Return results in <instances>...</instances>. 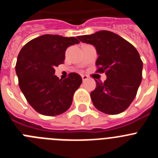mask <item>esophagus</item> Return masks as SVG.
I'll return each instance as SVG.
<instances>
[{
    "instance_id": "34e87169",
    "label": "esophagus",
    "mask_w": 158,
    "mask_h": 158,
    "mask_svg": "<svg viewBox=\"0 0 158 158\" xmlns=\"http://www.w3.org/2000/svg\"><path fill=\"white\" fill-rule=\"evenodd\" d=\"M81 77H82V80H83V81H86L88 78H89V77L86 76V75H82Z\"/></svg>"
}]
</instances>
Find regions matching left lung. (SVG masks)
<instances>
[{"mask_svg":"<svg viewBox=\"0 0 158 158\" xmlns=\"http://www.w3.org/2000/svg\"><path fill=\"white\" fill-rule=\"evenodd\" d=\"M96 49V72L105 73L107 80L96 82L91 93L96 108L108 115L123 112L136 96L142 78V61L132 44L109 31L78 36Z\"/></svg>","mask_w":158,"mask_h":158,"instance_id":"1","label":"left lung"}]
</instances>
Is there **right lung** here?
<instances>
[{
  "mask_svg": "<svg viewBox=\"0 0 158 158\" xmlns=\"http://www.w3.org/2000/svg\"><path fill=\"white\" fill-rule=\"evenodd\" d=\"M80 43L74 37L43 35L29 41L20 50L16 64L19 86L25 98L37 112L54 116L69 109L81 77L70 73L59 79L55 66L65 60L68 47Z\"/></svg>",
  "mask_w": 158,
  "mask_h": 158,
  "instance_id": "1",
  "label": "right lung"
}]
</instances>
